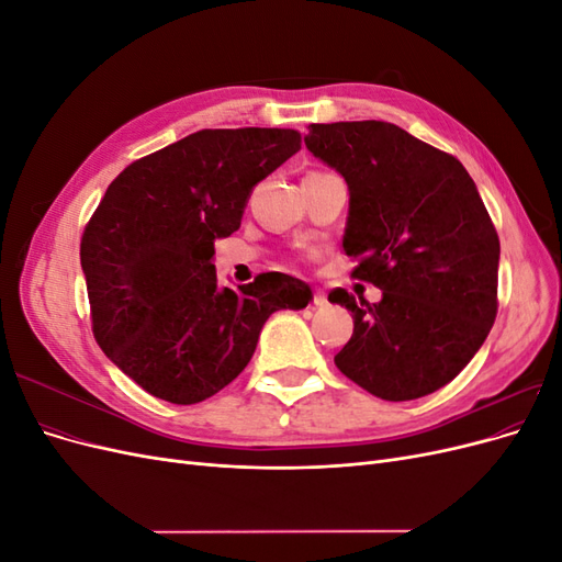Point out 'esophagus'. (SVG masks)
<instances>
[{"label":"esophagus","mask_w":562,"mask_h":562,"mask_svg":"<svg viewBox=\"0 0 562 562\" xmlns=\"http://www.w3.org/2000/svg\"><path fill=\"white\" fill-rule=\"evenodd\" d=\"M314 307H318V310L328 307V297H326V293L321 291V288H316V291H314Z\"/></svg>","instance_id":"esophagus-1"}]
</instances>
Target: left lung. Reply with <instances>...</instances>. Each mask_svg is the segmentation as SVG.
Here are the masks:
<instances>
[{
	"label": "left lung",
	"mask_w": 562,
	"mask_h": 562,
	"mask_svg": "<svg viewBox=\"0 0 562 562\" xmlns=\"http://www.w3.org/2000/svg\"><path fill=\"white\" fill-rule=\"evenodd\" d=\"M304 145L345 178L342 248L382 300L328 295L353 316L335 356L384 401H413L454 380L497 316L499 236L467 168L386 122L312 124Z\"/></svg>",
	"instance_id": "obj_1"
}]
</instances>
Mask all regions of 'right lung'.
Wrapping results in <instances>:
<instances>
[{
	"label": "right lung",
	"mask_w": 562,
	"mask_h": 562,
	"mask_svg": "<svg viewBox=\"0 0 562 562\" xmlns=\"http://www.w3.org/2000/svg\"><path fill=\"white\" fill-rule=\"evenodd\" d=\"M300 149L293 128H206L119 173L81 236L93 335L147 394L206 401L252 359L265 321L312 288L269 271L217 283L215 239L241 227L252 187Z\"/></svg>",
	"instance_id": "1"
}]
</instances>
